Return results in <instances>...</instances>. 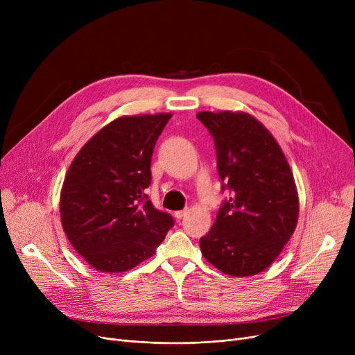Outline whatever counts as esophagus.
Wrapping results in <instances>:
<instances>
[{
    "label": "esophagus",
    "mask_w": 355,
    "mask_h": 355,
    "mask_svg": "<svg viewBox=\"0 0 355 355\" xmlns=\"http://www.w3.org/2000/svg\"><path fill=\"white\" fill-rule=\"evenodd\" d=\"M189 211H190L189 209H185V210H178V211H175V213H174V217H175L177 220H181L182 217H185V216L189 214Z\"/></svg>",
    "instance_id": "1"
}]
</instances>
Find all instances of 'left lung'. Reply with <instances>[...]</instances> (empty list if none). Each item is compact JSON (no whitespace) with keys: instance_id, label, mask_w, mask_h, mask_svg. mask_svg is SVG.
Wrapping results in <instances>:
<instances>
[{"instance_id":"8db88e82","label":"left lung","mask_w":355,"mask_h":355,"mask_svg":"<svg viewBox=\"0 0 355 355\" xmlns=\"http://www.w3.org/2000/svg\"><path fill=\"white\" fill-rule=\"evenodd\" d=\"M217 151L223 201L211 230L200 239L204 257L230 276L269 268L293 234L300 200L291 166L269 130L245 112H198Z\"/></svg>"}]
</instances>
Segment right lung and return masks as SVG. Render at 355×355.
Wrapping results in <instances>:
<instances>
[{
    "instance_id": "right-lung-1",
    "label": "right lung",
    "mask_w": 355,
    "mask_h": 355,
    "mask_svg": "<svg viewBox=\"0 0 355 355\" xmlns=\"http://www.w3.org/2000/svg\"><path fill=\"white\" fill-rule=\"evenodd\" d=\"M171 114L122 116L74 157L60 193L63 230L86 262L119 273L151 257L174 226L145 190L154 146Z\"/></svg>"
}]
</instances>
